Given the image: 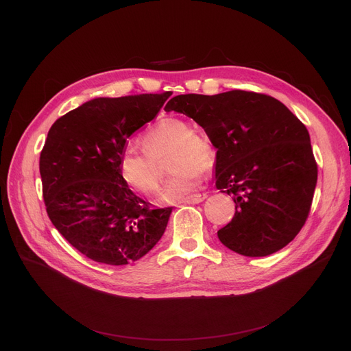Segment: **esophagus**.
<instances>
[{
  "instance_id": "obj_1",
  "label": "esophagus",
  "mask_w": 351,
  "mask_h": 351,
  "mask_svg": "<svg viewBox=\"0 0 351 351\" xmlns=\"http://www.w3.org/2000/svg\"><path fill=\"white\" fill-rule=\"evenodd\" d=\"M206 193H196L192 196H188L185 200H183V204H200V202H204L206 199Z\"/></svg>"
}]
</instances>
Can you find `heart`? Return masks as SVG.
I'll return each mask as SVG.
<instances>
[{
  "mask_svg": "<svg viewBox=\"0 0 351 351\" xmlns=\"http://www.w3.org/2000/svg\"><path fill=\"white\" fill-rule=\"evenodd\" d=\"M143 147L129 146L119 158L118 169L122 182L136 193H155L162 180L158 160L172 154L171 171L175 173L166 183L160 202L176 204L185 200L200 186L201 172H208L215 163L210 142L195 132L193 125L182 118L159 119L143 135Z\"/></svg>",
  "mask_w": 351,
  "mask_h": 351,
  "instance_id": "1",
  "label": "heart"
}]
</instances>
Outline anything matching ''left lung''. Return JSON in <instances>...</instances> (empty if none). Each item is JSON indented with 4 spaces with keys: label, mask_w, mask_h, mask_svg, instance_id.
I'll use <instances>...</instances> for the list:
<instances>
[{
    "label": "left lung",
    "mask_w": 351,
    "mask_h": 351,
    "mask_svg": "<svg viewBox=\"0 0 351 351\" xmlns=\"http://www.w3.org/2000/svg\"><path fill=\"white\" fill-rule=\"evenodd\" d=\"M165 110L192 118L217 149L216 188L236 204L219 241L249 257L289 245L306 223L317 183L310 135L299 118L273 97L241 89L176 95Z\"/></svg>",
    "instance_id": "obj_1"
}]
</instances>
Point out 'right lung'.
<instances>
[{
  "label": "right lung",
  "mask_w": 351,
  "mask_h": 351,
  "mask_svg": "<svg viewBox=\"0 0 351 351\" xmlns=\"http://www.w3.org/2000/svg\"><path fill=\"white\" fill-rule=\"evenodd\" d=\"M172 92L95 98L51 126L40 156L48 217L94 262L122 266L149 252L172 208L154 209L122 182L126 141L151 122Z\"/></svg>",
  "instance_id": "right-lung-1"
}]
</instances>
